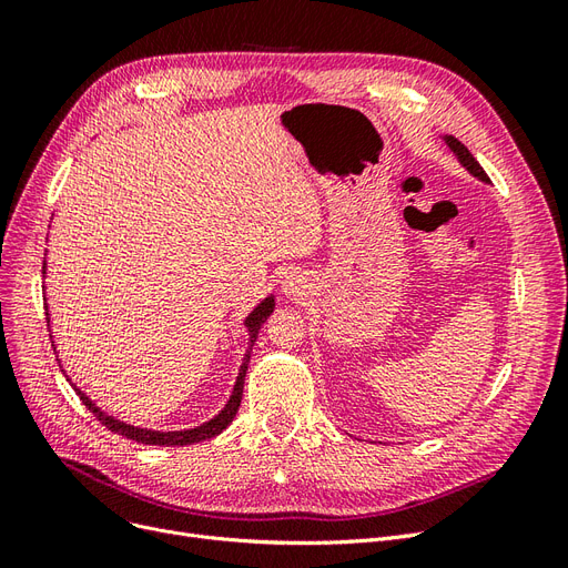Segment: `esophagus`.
<instances>
[{"mask_svg":"<svg viewBox=\"0 0 568 568\" xmlns=\"http://www.w3.org/2000/svg\"><path fill=\"white\" fill-rule=\"evenodd\" d=\"M284 291H286L288 296H294L296 291H298V284H296V277H294V274H288V277L284 280Z\"/></svg>","mask_w":568,"mask_h":568,"instance_id":"34e87169","label":"esophagus"}]
</instances>
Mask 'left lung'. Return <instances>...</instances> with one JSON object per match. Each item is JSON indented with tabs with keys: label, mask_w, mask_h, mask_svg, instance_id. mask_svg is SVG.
Segmentation results:
<instances>
[{
	"label": "left lung",
	"mask_w": 568,
	"mask_h": 568,
	"mask_svg": "<svg viewBox=\"0 0 568 568\" xmlns=\"http://www.w3.org/2000/svg\"><path fill=\"white\" fill-rule=\"evenodd\" d=\"M445 144H448L450 149H453V153L455 156L459 159V163L469 170V173L474 175V178H478V180H484V182H488V175H486V170L478 165V161L471 156V151L464 146L459 140H455L453 134H445Z\"/></svg>",
	"instance_id": "8db88e82"
}]
</instances>
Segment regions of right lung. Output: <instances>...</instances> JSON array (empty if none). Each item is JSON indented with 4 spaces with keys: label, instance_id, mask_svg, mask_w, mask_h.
Here are the masks:
<instances>
[{
    "label": "right lung",
    "instance_id": "right-lung-1",
    "mask_svg": "<svg viewBox=\"0 0 568 568\" xmlns=\"http://www.w3.org/2000/svg\"><path fill=\"white\" fill-rule=\"evenodd\" d=\"M44 265H47V263H44ZM44 265H42V274H47ZM272 311H274V296H267V298H265L261 305H257L255 311L246 317L244 324H246V329H248V334H251V348H253V343H255V338H257V332H261L263 322L272 315ZM51 346H54V341H51ZM251 348H248V353L244 355L242 369H239L236 384H234V390H232V395H230V400H227L225 409H222L220 415L213 417L211 422H205V424H201V426H196V428H186V432H151V428H140V426H130V424H125V422H118L115 417H109L106 412H101L78 386H73V388H75V393L80 395L82 405L90 407V409L94 412V417H97L101 424H104V426L109 428V432H115V434L125 436V438H130V440L146 443V445H192V443L209 440V438L217 436L220 432H225V428L232 424V419L236 417V409H239V405H242L244 376H246V369H248Z\"/></svg>",
    "mask_w": 568,
    "mask_h": 568
}]
</instances>
